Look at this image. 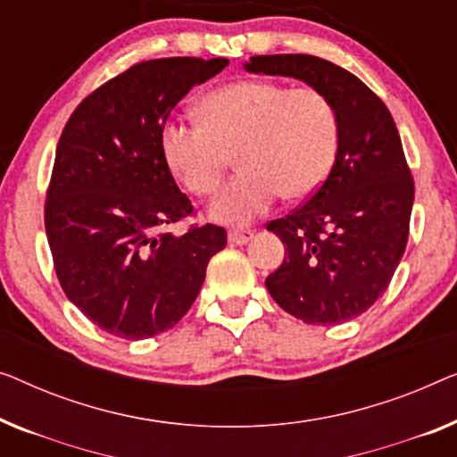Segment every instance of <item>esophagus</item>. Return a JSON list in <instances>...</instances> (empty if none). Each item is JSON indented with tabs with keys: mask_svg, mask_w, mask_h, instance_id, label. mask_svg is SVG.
<instances>
[{
	"mask_svg": "<svg viewBox=\"0 0 457 457\" xmlns=\"http://www.w3.org/2000/svg\"><path fill=\"white\" fill-rule=\"evenodd\" d=\"M255 237V230L251 228H233L228 233V241L233 245H247Z\"/></svg>",
	"mask_w": 457,
	"mask_h": 457,
	"instance_id": "obj_1",
	"label": "esophagus"
}]
</instances>
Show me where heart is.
<instances>
[{"mask_svg":"<svg viewBox=\"0 0 457 457\" xmlns=\"http://www.w3.org/2000/svg\"><path fill=\"white\" fill-rule=\"evenodd\" d=\"M162 158L189 194L212 195L228 156L239 173L212 204V218L247 224L282 195L303 200L320 189L338 152V115L313 86L241 80L200 101V121L170 119Z\"/></svg>","mask_w":457,"mask_h":457,"instance_id":"1","label":"heart"}]
</instances>
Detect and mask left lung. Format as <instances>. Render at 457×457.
<instances>
[{
    "mask_svg": "<svg viewBox=\"0 0 457 457\" xmlns=\"http://www.w3.org/2000/svg\"><path fill=\"white\" fill-rule=\"evenodd\" d=\"M245 68L320 88L338 115V152L326 181L268 222L287 255L266 287L305 323L354 320L387 288L408 243L414 179L394 117L367 84L321 57L255 55Z\"/></svg>",
    "mask_w": 457,
    "mask_h": 457,
    "instance_id": "obj_1",
    "label": "left lung"
}]
</instances>
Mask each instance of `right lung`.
Here are the masks:
<instances>
[{
  "label": "right lung",
  "instance_id": "1",
  "mask_svg": "<svg viewBox=\"0 0 457 457\" xmlns=\"http://www.w3.org/2000/svg\"><path fill=\"white\" fill-rule=\"evenodd\" d=\"M228 59L164 57L134 63L74 109L57 142L45 230L57 280L88 320L125 340L170 329L194 305L227 230L194 214L161 150L175 104Z\"/></svg>",
  "mask_w": 457,
  "mask_h": 457
}]
</instances>
